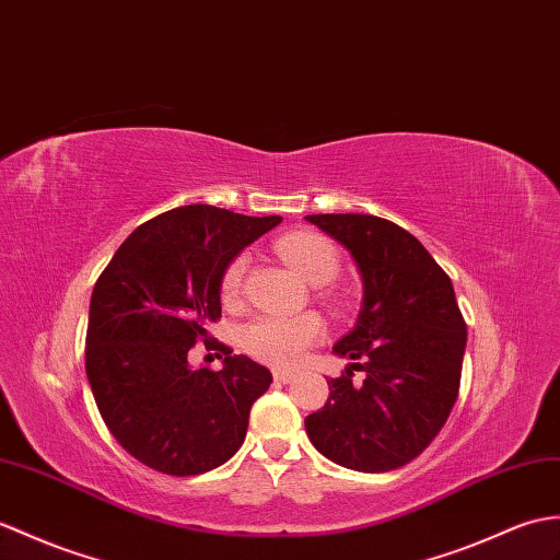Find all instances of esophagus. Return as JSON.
Listing matches in <instances>:
<instances>
[{
    "instance_id": "obj_1",
    "label": "esophagus",
    "mask_w": 560,
    "mask_h": 560,
    "mask_svg": "<svg viewBox=\"0 0 560 560\" xmlns=\"http://www.w3.org/2000/svg\"><path fill=\"white\" fill-rule=\"evenodd\" d=\"M275 380L279 384H289V382L295 380V372H291V370H275Z\"/></svg>"
}]
</instances>
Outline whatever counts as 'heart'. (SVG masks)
<instances>
[{
    "instance_id": "obj_1",
    "label": "heart",
    "mask_w": 560,
    "mask_h": 560,
    "mask_svg": "<svg viewBox=\"0 0 560 560\" xmlns=\"http://www.w3.org/2000/svg\"><path fill=\"white\" fill-rule=\"evenodd\" d=\"M279 255L289 262L298 275L307 283H329L339 275L341 257L336 245L312 231L285 233L277 241ZM245 271H248V255L241 253L226 265L221 275V301L233 303L241 295ZM327 327L317 315H295V317H277L262 315L245 324L241 334L243 348L257 360L269 362V365L289 368L303 358L310 346L324 339Z\"/></svg>"
}]
</instances>
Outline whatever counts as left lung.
<instances>
[{"instance_id":"1","label":"left lung","mask_w":560,"mask_h":560,"mask_svg":"<svg viewBox=\"0 0 560 560\" xmlns=\"http://www.w3.org/2000/svg\"><path fill=\"white\" fill-rule=\"evenodd\" d=\"M305 219L343 245L362 277L358 324L334 346L353 362L327 382L329 398L307 415L305 432L324 458L348 470H396L432 444L458 398L467 327L453 283L394 221Z\"/></svg>"}]
</instances>
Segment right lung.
I'll use <instances>...</instances> for the list:
<instances>
[{
    "label": "right lung",
    "instance_id": "obj_1",
    "mask_svg": "<svg viewBox=\"0 0 560 560\" xmlns=\"http://www.w3.org/2000/svg\"><path fill=\"white\" fill-rule=\"evenodd\" d=\"M281 217L186 205L140 224L102 271L85 339V374L104 424L136 460L190 477L241 448L271 372L245 355L192 370L195 341L221 317V275Z\"/></svg>",
    "mask_w": 560,
    "mask_h": 560
}]
</instances>
